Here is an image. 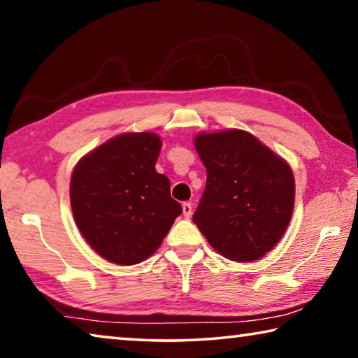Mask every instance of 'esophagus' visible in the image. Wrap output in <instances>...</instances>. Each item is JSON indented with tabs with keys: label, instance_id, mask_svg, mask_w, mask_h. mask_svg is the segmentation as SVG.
I'll return each mask as SVG.
<instances>
[{
	"label": "esophagus",
	"instance_id": "34e87169",
	"mask_svg": "<svg viewBox=\"0 0 358 358\" xmlns=\"http://www.w3.org/2000/svg\"><path fill=\"white\" fill-rule=\"evenodd\" d=\"M183 215H185V217H191V215H192V205H191V202H185L183 203Z\"/></svg>",
	"mask_w": 358,
	"mask_h": 358
}]
</instances>
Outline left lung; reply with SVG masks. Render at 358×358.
<instances>
[{
    "mask_svg": "<svg viewBox=\"0 0 358 358\" xmlns=\"http://www.w3.org/2000/svg\"><path fill=\"white\" fill-rule=\"evenodd\" d=\"M194 145L207 169V186L192 221L224 257H264L292 217L295 181L289 164L240 129L203 132Z\"/></svg>",
    "mask_w": 358,
    "mask_h": 358,
    "instance_id": "obj_1",
    "label": "left lung"
}]
</instances>
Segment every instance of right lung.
Wrapping results in <instances>:
<instances>
[{
  "instance_id": "1",
  "label": "right lung",
  "mask_w": 358,
  "mask_h": 358,
  "mask_svg": "<svg viewBox=\"0 0 358 358\" xmlns=\"http://www.w3.org/2000/svg\"><path fill=\"white\" fill-rule=\"evenodd\" d=\"M161 145L155 132L120 134L74 167L72 215L83 238L108 262L148 259L181 215L171 181L155 169Z\"/></svg>"
}]
</instances>
